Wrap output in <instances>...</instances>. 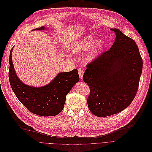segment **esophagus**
<instances>
[{
	"label": "esophagus",
	"mask_w": 152,
	"mask_h": 152,
	"mask_svg": "<svg viewBox=\"0 0 152 152\" xmlns=\"http://www.w3.org/2000/svg\"><path fill=\"white\" fill-rule=\"evenodd\" d=\"M78 72L79 77H80V78H83V70L82 69H79L78 70Z\"/></svg>",
	"instance_id": "1"
}]
</instances>
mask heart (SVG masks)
I'll use <instances>...</instances> for the list:
<instances>
[{
	"label": "heart",
	"mask_w": 152,
	"mask_h": 152,
	"mask_svg": "<svg viewBox=\"0 0 152 152\" xmlns=\"http://www.w3.org/2000/svg\"><path fill=\"white\" fill-rule=\"evenodd\" d=\"M95 42L96 39L92 35H88L82 39L73 42V44L70 47V50L74 53H82L85 50L90 48ZM104 46V42L102 40L97 41L94 45L91 52L86 57V60L88 61H92L102 51Z\"/></svg>",
	"instance_id": "b5f03b06"
}]
</instances>
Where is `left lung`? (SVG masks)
Returning a JSON list of instances; mask_svg holds the SVG:
<instances>
[{"mask_svg":"<svg viewBox=\"0 0 152 152\" xmlns=\"http://www.w3.org/2000/svg\"><path fill=\"white\" fill-rule=\"evenodd\" d=\"M111 48L86 65L83 81L90 89L87 104L96 116L123 111L138 90L143 62L135 42L117 28Z\"/></svg>","mask_w":152,"mask_h":152,"instance_id":"8db88e82","label":"left lung"}]
</instances>
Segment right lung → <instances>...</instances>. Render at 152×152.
<instances>
[{"label": "right lung", "instance_id": "obj_1", "mask_svg": "<svg viewBox=\"0 0 152 152\" xmlns=\"http://www.w3.org/2000/svg\"><path fill=\"white\" fill-rule=\"evenodd\" d=\"M45 29L44 26H41L34 30ZM12 49L9 56V78L11 88L18 100L28 111L41 116H54L59 114L64 109L67 95L79 80L77 69L61 72L45 86H28L21 82L16 75L12 59Z\"/></svg>", "mask_w": 152, "mask_h": 152}]
</instances>
